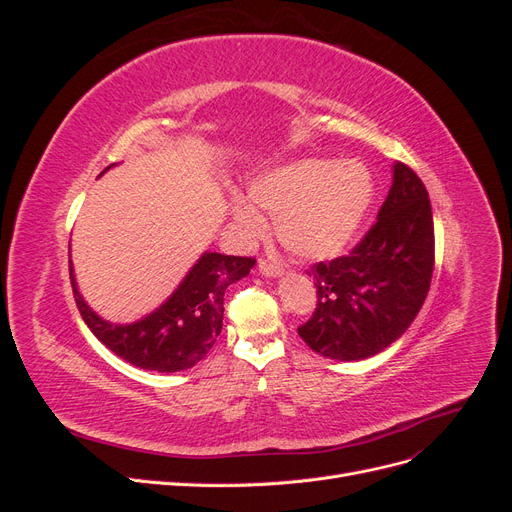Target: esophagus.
<instances>
[{
	"label": "esophagus",
	"mask_w": 512,
	"mask_h": 512,
	"mask_svg": "<svg viewBox=\"0 0 512 512\" xmlns=\"http://www.w3.org/2000/svg\"><path fill=\"white\" fill-rule=\"evenodd\" d=\"M258 271H260L262 275H267V277H280V275H282V269L277 267L275 262H269V260H265V258L258 260Z\"/></svg>",
	"instance_id": "1"
}]
</instances>
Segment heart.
Masks as SVG:
<instances>
[{"label": "heart", "mask_w": 512, "mask_h": 512, "mask_svg": "<svg viewBox=\"0 0 512 512\" xmlns=\"http://www.w3.org/2000/svg\"><path fill=\"white\" fill-rule=\"evenodd\" d=\"M250 203L275 218L277 239L303 260H327L342 254L359 232L374 200V177L356 160L331 162L303 158L258 175ZM237 224L258 235L260 215L251 207L235 205Z\"/></svg>", "instance_id": "heart-1"}]
</instances>
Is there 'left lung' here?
<instances>
[{"label":"left lung","mask_w":512,"mask_h":512,"mask_svg":"<svg viewBox=\"0 0 512 512\" xmlns=\"http://www.w3.org/2000/svg\"><path fill=\"white\" fill-rule=\"evenodd\" d=\"M433 273V215L423 181L393 164L376 224L348 256L307 271L318 288L303 342L335 361H363L389 348L421 312Z\"/></svg>","instance_id":"8db88e82"}]
</instances>
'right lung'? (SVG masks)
<instances>
[{"label":"right lung","mask_w":512,"mask_h":512,"mask_svg":"<svg viewBox=\"0 0 512 512\" xmlns=\"http://www.w3.org/2000/svg\"><path fill=\"white\" fill-rule=\"evenodd\" d=\"M254 262V258L205 252L158 309L130 324L100 318L76 288L72 267L70 280L85 324L108 350L134 367L173 374L194 367L213 348L222 331L224 292L250 273Z\"/></svg>","instance_id":"obj_1"}]
</instances>
